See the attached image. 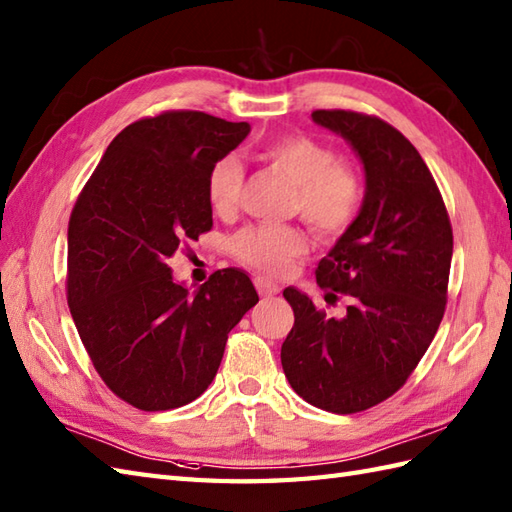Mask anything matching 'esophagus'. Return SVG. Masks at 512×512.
Instances as JSON below:
<instances>
[{"label": "esophagus", "mask_w": 512, "mask_h": 512, "mask_svg": "<svg viewBox=\"0 0 512 512\" xmlns=\"http://www.w3.org/2000/svg\"><path fill=\"white\" fill-rule=\"evenodd\" d=\"M255 288L259 292V296H266V299H268V296H275L279 292L277 285L266 277H255Z\"/></svg>", "instance_id": "esophagus-1"}]
</instances>
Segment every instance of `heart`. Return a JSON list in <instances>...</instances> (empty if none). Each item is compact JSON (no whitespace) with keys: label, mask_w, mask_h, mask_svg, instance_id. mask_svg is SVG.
Listing matches in <instances>:
<instances>
[{"label":"heart","mask_w":512,"mask_h":512,"mask_svg":"<svg viewBox=\"0 0 512 512\" xmlns=\"http://www.w3.org/2000/svg\"><path fill=\"white\" fill-rule=\"evenodd\" d=\"M264 157L296 187L294 207L301 218L323 233L347 227L360 207L362 187L358 176L338 161V154L307 137H283L266 146ZM244 181L242 163L233 154L218 159L207 174L209 207L229 216L240 202ZM233 255L242 264L268 275H283L296 257L307 253V237L294 227L257 224L237 233L231 242Z\"/></svg>","instance_id":"1"}]
</instances>
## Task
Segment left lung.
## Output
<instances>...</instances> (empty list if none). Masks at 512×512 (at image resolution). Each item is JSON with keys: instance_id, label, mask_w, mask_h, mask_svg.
<instances>
[{"instance_id": "left-lung-1", "label": "left lung", "mask_w": 512, "mask_h": 512, "mask_svg": "<svg viewBox=\"0 0 512 512\" xmlns=\"http://www.w3.org/2000/svg\"><path fill=\"white\" fill-rule=\"evenodd\" d=\"M364 165L358 218L320 259L325 301L349 299L331 318L307 294L285 288L294 327L281 347L283 373L312 406L353 414L406 384L441 325L454 235L425 161L397 128L373 115L314 111Z\"/></svg>"}]
</instances>
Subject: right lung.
<instances>
[{
	"label": "right lung",
	"mask_w": 512,
	"mask_h": 512,
	"mask_svg": "<svg viewBox=\"0 0 512 512\" xmlns=\"http://www.w3.org/2000/svg\"><path fill=\"white\" fill-rule=\"evenodd\" d=\"M251 126L168 111L126 126L71 211L67 303L104 384L146 412L209 388L229 331L259 301L244 270H216L189 294L168 259L213 227L207 174Z\"/></svg>",
	"instance_id": "1"
}]
</instances>
